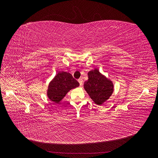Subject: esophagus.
I'll use <instances>...</instances> for the list:
<instances>
[{
  "label": "esophagus",
  "instance_id": "obj_1",
  "mask_svg": "<svg viewBox=\"0 0 158 158\" xmlns=\"http://www.w3.org/2000/svg\"><path fill=\"white\" fill-rule=\"evenodd\" d=\"M78 82H79V84H80V86H82V85H83V80H82V78H79V79L78 80Z\"/></svg>",
  "mask_w": 158,
  "mask_h": 158
}]
</instances>
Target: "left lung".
Instances as JSON below:
<instances>
[{
	"mask_svg": "<svg viewBox=\"0 0 158 158\" xmlns=\"http://www.w3.org/2000/svg\"><path fill=\"white\" fill-rule=\"evenodd\" d=\"M88 80L85 81L84 88L94 102L102 105L113 92V84L111 80L95 69L88 73Z\"/></svg>",
	"mask_w": 158,
	"mask_h": 158,
	"instance_id": "8db88e82",
	"label": "left lung"
}]
</instances>
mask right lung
Segmentation results:
<instances>
[{
    "instance_id": "right-lung-1",
    "label": "right lung",
    "mask_w": 158,
    "mask_h": 158,
    "mask_svg": "<svg viewBox=\"0 0 158 158\" xmlns=\"http://www.w3.org/2000/svg\"><path fill=\"white\" fill-rule=\"evenodd\" d=\"M79 86V83L66 72H59L49 84L47 95L52 102L59 103L69 91Z\"/></svg>"
}]
</instances>
